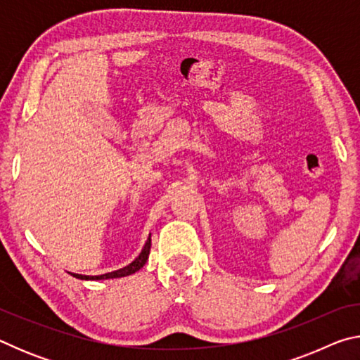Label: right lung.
Returning <instances> with one entry per match:
<instances>
[{"label": "right lung", "mask_w": 360, "mask_h": 360, "mask_svg": "<svg viewBox=\"0 0 360 360\" xmlns=\"http://www.w3.org/2000/svg\"><path fill=\"white\" fill-rule=\"evenodd\" d=\"M149 251H150V236L146 241V245L143 248L141 254L138 255V257L131 262L130 265H127L124 268H120V270H115L111 273H105V275H100V276H85V275H76V273H71L72 276L77 278V279H112V278H122V276H129L133 275V273L138 271L139 268H143L146 262L149 259Z\"/></svg>", "instance_id": "1"}]
</instances>
